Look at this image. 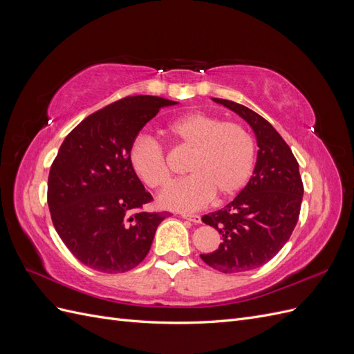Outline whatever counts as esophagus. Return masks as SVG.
Instances as JSON below:
<instances>
[{
    "label": "esophagus",
    "instance_id": "obj_1",
    "mask_svg": "<svg viewBox=\"0 0 354 354\" xmlns=\"http://www.w3.org/2000/svg\"><path fill=\"white\" fill-rule=\"evenodd\" d=\"M181 217L192 223H196V224L201 223V216H198V214H181Z\"/></svg>",
    "mask_w": 354,
    "mask_h": 354
}]
</instances>
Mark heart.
<instances>
[{
	"label": "heart",
	"mask_w": 354,
	"mask_h": 354,
	"mask_svg": "<svg viewBox=\"0 0 354 354\" xmlns=\"http://www.w3.org/2000/svg\"><path fill=\"white\" fill-rule=\"evenodd\" d=\"M168 133L186 149L189 177L177 181L159 196V205L178 211H195L214 196L226 199L246 185L254 167L255 147L250 133L234 122L195 112L177 118ZM128 159L137 177L151 189H165L171 181L164 149L152 137H136Z\"/></svg>",
	"instance_id": "b5f03b06"
}]
</instances>
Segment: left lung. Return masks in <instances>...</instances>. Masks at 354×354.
Instances as JSON below:
<instances>
[{
	"label": "left lung",
	"mask_w": 354,
	"mask_h": 354,
	"mask_svg": "<svg viewBox=\"0 0 354 354\" xmlns=\"http://www.w3.org/2000/svg\"><path fill=\"white\" fill-rule=\"evenodd\" d=\"M212 100L250 124L259 152L252 177L239 195L202 217L221 234L223 242L216 251L201 254V259L223 273L248 272L270 261L291 238L304 187L295 156L269 121L243 104Z\"/></svg>",
	"instance_id": "8db88e82"
}]
</instances>
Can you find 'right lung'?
I'll return each instance as SVG.
<instances>
[{"instance_id":"right-lung-1","label":"right lung","mask_w":354,"mask_h":354,"mask_svg":"<svg viewBox=\"0 0 354 354\" xmlns=\"http://www.w3.org/2000/svg\"><path fill=\"white\" fill-rule=\"evenodd\" d=\"M174 104L156 95L125 97L85 118L63 140L50 168L48 208L60 239L87 267L124 273L151 250L167 214L142 211L152 196L128 151L142 128Z\"/></svg>"}]
</instances>
